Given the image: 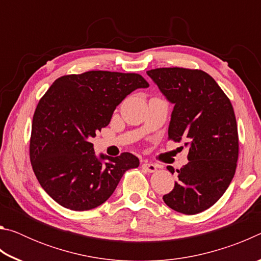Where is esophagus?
<instances>
[{
  "label": "esophagus",
  "instance_id": "esophagus-1",
  "mask_svg": "<svg viewBox=\"0 0 261 261\" xmlns=\"http://www.w3.org/2000/svg\"><path fill=\"white\" fill-rule=\"evenodd\" d=\"M143 169H145L147 171V173H154V171H156V166L153 165V163H148V162H144L143 163Z\"/></svg>",
  "mask_w": 261,
  "mask_h": 261
}]
</instances>
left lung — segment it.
I'll use <instances>...</instances> for the list:
<instances>
[{
	"instance_id": "obj_1",
	"label": "left lung",
	"mask_w": 261,
	"mask_h": 261,
	"mask_svg": "<svg viewBox=\"0 0 261 261\" xmlns=\"http://www.w3.org/2000/svg\"><path fill=\"white\" fill-rule=\"evenodd\" d=\"M146 73L174 105L169 139L189 148V162L177 170L178 180L163 201L178 213H200L222 197L235 175L238 132L231 102L201 70L160 68Z\"/></svg>"
}]
</instances>
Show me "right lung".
Wrapping results in <instances>:
<instances>
[{
    "label": "right lung",
    "instance_id": "obj_1",
    "mask_svg": "<svg viewBox=\"0 0 261 261\" xmlns=\"http://www.w3.org/2000/svg\"><path fill=\"white\" fill-rule=\"evenodd\" d=\"M148 86L140 74L110 71L69 74L53 83L34 112L30 159L39 183L57 204L72 211L95 208L127 169L139 166L129 152L96 155L91 139L131 92Z\"/></svg>",
    "mask_w": 261,
    "mask_h": 261
}]
</instances>
